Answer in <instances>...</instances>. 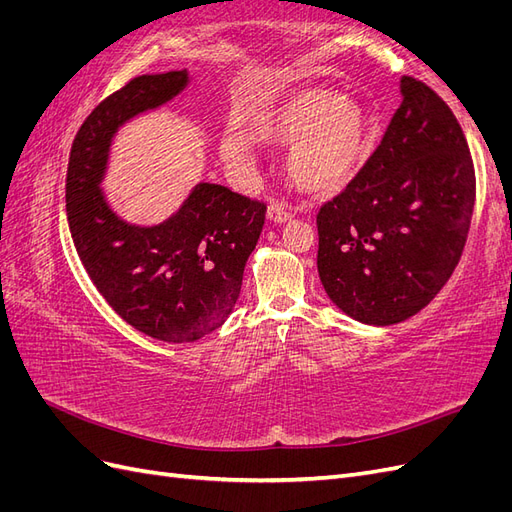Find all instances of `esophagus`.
Returning <instances> with one entry per match:
<instances>
[{
  "instance_id": "esophagus-1",
  "label": "esophagus",
  "mask_w": 512,
  "mask_h": 512,
  "mask_svg": "<svg viewBox=\"0 0 512 512\" xmlns=\"http://www.w3.org/2000/svg\"><path fill=\"white\" fill-rule=\"evenodd\" d=\"M267 218L271 220V222H275V224H282V222H286V220H290L292 218V211L286 207V205H282V203H271L269 205V209H267Z\"/></svg>"
}]
</instances>
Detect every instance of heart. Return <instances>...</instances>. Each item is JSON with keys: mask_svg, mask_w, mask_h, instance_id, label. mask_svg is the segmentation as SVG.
<instances>
[{"mask_svg": "<svg viewBox=\"0 0 512 512\" xmlns=\"http://www.w3.org/2000/svg\"><path fill=\"white\" fill-rule=\"evenodd\" d=\"M245 132L230 123L220 134V156L232 173L252 175L257 141L286 145V173L301 190L335 192L359 173L371 141L365 108L337 91L299 89L258 111Z\"/></svg>", "mask_w": 512, "mask_h": 512, "instance_id": "heart-1", "label": "heart"}]
</instances>
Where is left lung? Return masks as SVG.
<instances>
[{
    "label": "left lung",
    "mask_w": 512,
    "mask_h": 512,
    "mask_svg": "<svg viewBox=\"0 0 512 512\" xmlns=\"http://www.w3.org/2000/svg\"><path fill=\"white\" fill-rule=\"evenodd\" d=\"M401 104L342 194L324 203L318 275L350 318L389 327L436 297L468 239L476 177L448 104L401 76Z\"/></svg>",
    "instance_id": "8db88e82"
}]
</instances>
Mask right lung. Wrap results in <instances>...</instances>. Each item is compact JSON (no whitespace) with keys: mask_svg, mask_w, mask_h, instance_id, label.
I'll return each mask as SVG.
<instances>
[{"mask_svg":"<svg viewBox=\"0 0 512 512\" xmlns=\"http://www.w3.org/2000/svg\"><path fill=\"white\" fill-rule=\"evenodd\" d=\"M188 70L136 76L102 100L74 136L66 211L76 252L106 303L136 331L196 342L235 307L267 205L218 183H198L156 226L130 224L100 188L117 130L188 87Z\"/></svg>","mask_w":512,"mask_h":512,"instance_id":"right-lung-1","label":"right lung"}]
</instances>
